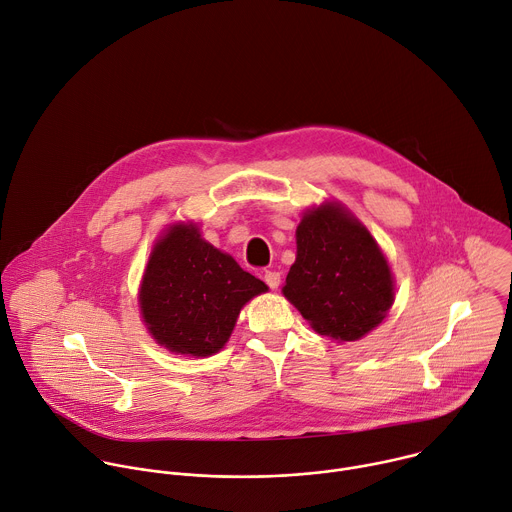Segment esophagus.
Returning a JSON list of instances; mask_svg holds the SVG:
<instances>
[{
	"label": "esophagus",
	"instance_id": "34e87169",
	"mask_svg": "<svg viewBox=\"0 0 512 512\" xmlns=\"http://www.w3.org/2000/svg\"><path fill=\"white\" fill-rule=\"evenodd\" d=\"M264 282H266L272 290H276V288L280 286V274L274 272V270H268V272L264 274Z\"/></svg>",
	"mask_w": 512,
	"mask_h": 512
}]
</instances>
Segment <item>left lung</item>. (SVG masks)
Instances as JSON below:
<instances>
[{
	"label": "left lung",
	"instance_id": "left-lung-1",
	"mask_svg": "<svg viewBox=\"0 0 512 512\" xmlns=\"http://www.w3.org/2000/svg\"><path fill=\"white\" fill-rule=\"evenodd\" d=\"M282 294L333 341H357L391 309L393 276L369 230L337 201L304 212Z\"/></svg>",
	"mask_w": 512,
	"mask_h": 512
}]
</instances>
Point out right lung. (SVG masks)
Returning <instances> with one entry per match:
<instances>
[{
  "label": "right lung",
  "mask_w": 512,
  "mask_h": 512,
  "mask_svg": "<svg viewBox=\"0 0 512 512\" xmlns=\"http://www.w3.org/2000/svg\"><path fill=\"white\" fill-rule=\"evenodd\" d=\"M266 290L230 254L203 240L193 222H179L151 250L139 306L161 347L208 357L228 343L242 306Z\"/></svg>",
  "instance_id": "obj_1"
}]
</instances>
